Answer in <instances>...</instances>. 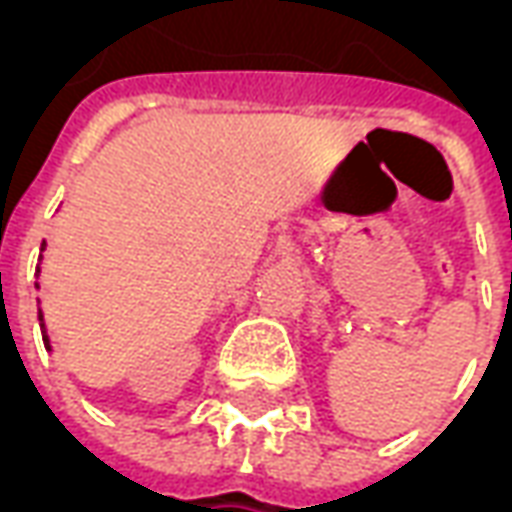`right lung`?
<instances>
[{
  "mask_svg": "<svg viewBox=\"0 0 512 512\" xmlns=\"http://www.w3.org/2000/svg\"><path fill=\"white\" fill-rule=\"evenodd\" d=\"M38 318H40V321H43V315H40V312H38ZM43 343L49 345V340H46V337H43Z\"/></svg>",
  "mask_w": 512,
  "mask_h": 512,
  "instance_id": "right-lung-1",
  "label": "right lung"
}]
</instances>
